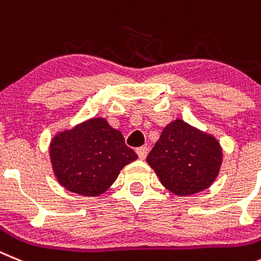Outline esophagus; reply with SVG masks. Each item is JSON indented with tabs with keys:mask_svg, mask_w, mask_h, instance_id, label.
<instances>
[{
	"mask_svg": "<svg viewBox=\"0 0 261 261\" xmlns=\"http://www.w3.org/2000/svg\"><path fill=\"white\" fill-rule=\"evenodd\" d=\"M137 153L138 156H139V159H142V160H144L147 156V153H148V148L147 147H139V148H137Z\"/></svg>",
	"mask_w": 261,
	"mask_h": 261,
	"instance_id": "34e87169",
	"label": "esophagus"
}]
</instances>
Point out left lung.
Here are the masks:
<instances>
[{
  "instance_id": "1",
  "label": "left lung",
  "mask_w": 261,
  "mask_h": 261,
  "mask_svg": "<svg viewBox=\"0 0 261 261\" xmlns=\"http://www.w3.org/2000/svg\"><path fill=\"white\" fill-rule=\"evenodd\" d=\"M147 163L177 196L198 193L214 182L222 164L218 140L181 119L165 126Z\"/></svg>"
}]
</instances>
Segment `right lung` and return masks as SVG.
<instances>
[{"instance_id":"obj_1","label":"right lung","mask_w":261,"mask_h":261,"mask_svg":"<svg viewBox=\"0 0 261 261\" xmlns=\"http://www.w3.org/2000/svg\"><path fill=\"white\" fill-rule=\"evenodd\" d=\"M49 158L65 189L96 197L105 193L121 169L138 155L126 146L121 131L103 118H93L58 134L49 144Z\"/></svg>"}]
</instances>
